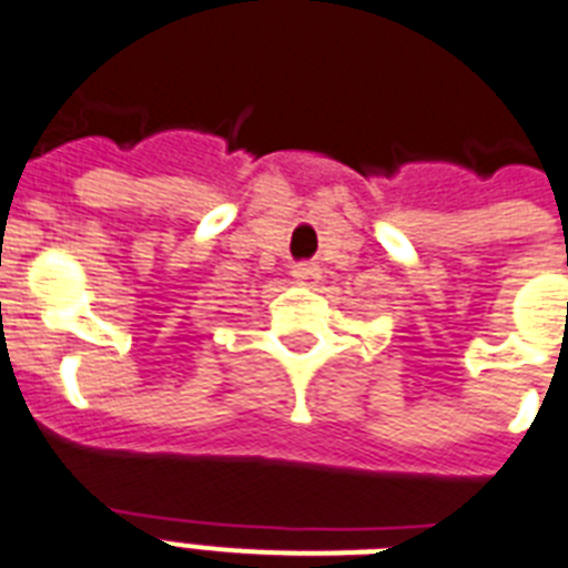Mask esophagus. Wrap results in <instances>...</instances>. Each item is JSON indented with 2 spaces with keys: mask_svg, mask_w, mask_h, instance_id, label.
I'll return each mask as SVG.
<instances>
[{
  "mask_svg": "<svg viewBox=\"0 0 568 568\" xmlns=\"http://www.w3.org/2000/svg\"><path fill=\"white\" fill-rule=\"evenodd\" d=\"M292 276L297 280V285L315 288L321 283V265H315V262H300V265H294Z\"/></svg>",
  "mask_w": 568,
  "mask_h": 568,
  "instance_id": "34e87169",
  "label": "esophagus"
}]
</instances>
